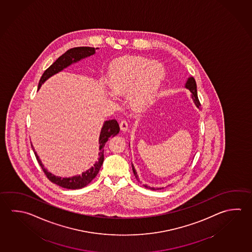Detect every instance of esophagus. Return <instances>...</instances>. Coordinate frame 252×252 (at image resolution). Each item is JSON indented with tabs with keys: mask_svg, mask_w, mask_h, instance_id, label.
I'll return each mask as SVG.
<instances>
[{
	"mask_svg": "<svg viewBox=\"0 0 252 252\" xmlns=\"http://www.w3.org/2000/svg\"><path fill=\"white\" fill-rule=\"evenodd\" d=\"M120 128H121V130H122L123 132H126V131L128 130V123H127L126 121H122V122L120 123Z\"/></svg>",
	"mask_w": 252,
	"mask_h": 252,
	"instance_id": "obj_1",
	"label": "esophagus"
}]
</instances>
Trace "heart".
Masks as SVG:
<instances>
[{"instance_id": "b5f03b06", "label": "heart", "mask_w": 252, "mask_h": 252, "mask_svg": "<svg viewBox=\"0 0 252 252\" xmlns=\"http://www.w3.org/2000/svg\"><path fill=\"white\" fill-rule=\"evenodd\" d=\"M165 77L166 68L159 61L141 56H124L110 64L106 82L115 95L128 94L130 107L139 112L152 105ZM114 94H108L110 99H115Z\"/></svg>"}]
</instances>
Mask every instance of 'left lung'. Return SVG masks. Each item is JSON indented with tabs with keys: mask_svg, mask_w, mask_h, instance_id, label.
Returning a JSON list of instances; mask_svg holds the SVG:
<instances>
[{
	"mask_svg": "<svg viewBox=\"0 0 252 252\" xmlns=\"http://www.w3.org/2000/svg\"><path fill=\"white\" fill-rule=\"evenodd\" d=\"M185 88L189 90V92H191V97H192L194 105H195V106H196L198 109L201 110V104H200L199 99H198V96H197L196 83H195V80L193 79V77H192V76H191V77H188L187 82H186V84H185ZM131 166H132L133 173L135 175L136 179L138 180V179H137V171H136V169L134 168L132 163H131ZM145 187H146V188H150L152 190H155V188H150V187H147V186H145ZM160 189H161V188H160Z\"/></svg>",
	"mask_w": 252,
	"mask_h": 252,
	"instance_id": "left-lung-1",
	"label": "left lung"
}]
</instances>
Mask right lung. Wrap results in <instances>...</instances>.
I'll list each match as a JSON object with an SVG mask.
<instances>
[{
	"mask_svg": "<svg viewBox=\"0 0 252 252\" xmlns=\"http://www.w3.org/2000/svg\"><path fill=\"white\" fill-rule=\"evenodd\" d=\"M98 48H92V47H76L70 49L64 54L60 56L58 60H56L53 64H51L49 68L46 70L43 74L41 75V80L38 84V90L41 87V85L45 83L46 81L53 76L56 73H60L63 71L64 68L68 67L71 64H75L82 60L86 59L88 57H91L94 55L96 50ZM120 131L119 124L117 123L116 120H108L105 121L102 128H101L100 135L98 138V144H99V153H98V159L96 160L94 165L91 167L90 169L84 171L82 175H76L70 178H61L59 176H55L51 172L48 171V169L44 168V165L41 163V160H40L39 156H37V153L32 147V150L34 152V155L36 157L37 160L39 164L45 173L47 178L51 180L52 183L56 184L60 186L61 188H66V189H80V188L86 187L88 184L91 183L92 179L96 177L101 166L103 164L104 161V147L105 146V143L110 137H115Z\"/></svg>",
	"mask_w": 252,
	"mask_h": 252,
	"instance_id": "obj_1",
	"label": "right lung"
}]
</instances>
